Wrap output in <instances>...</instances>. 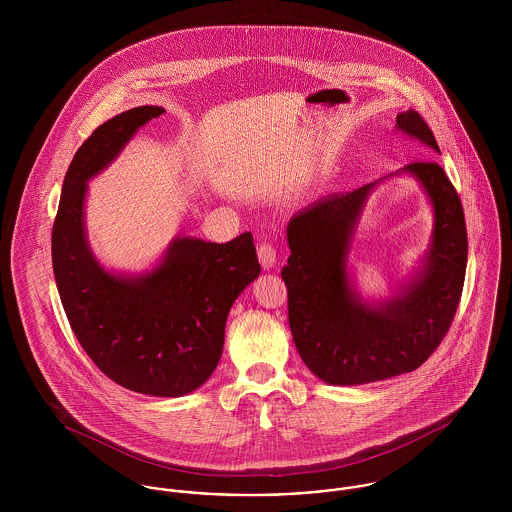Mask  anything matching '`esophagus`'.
<instances>
[{
  "mask_svg": "<svg viewBox=\"0 0 512 512\" xmlns=\"http://www.w3.org/2000/svg\"><path fill=\"white\" fill-rule=\"evenodd\" d=\"M258 258H260V264H262L266 270L274 268V264H276V260H278V250H276V246H274L272 242H262V244L258 246Z\"/></svg>",
  "mask_w": 512,
  "mask_h": 512,
  "instance_id": "34e87169",
  "label": "esophagus"
}]
</instances>
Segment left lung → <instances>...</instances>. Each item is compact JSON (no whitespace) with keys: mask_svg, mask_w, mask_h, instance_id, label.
Returning a JSON list of instances; mask_svg holds the SVG:
<instances>
[{"mask_svg":"<svg viewBox=\"0 0 512 512\" xmlns=\"http://www.w3.org/2000/svg\"><path fill=\"white\" fill-rule=\"evenodd\" d=\"M402 132L439 151L416 110L396 116ZM420 179L436 211L434 244L424 274L380 307L351 292L347 250L374 183L337 193L297 213L288 226V286L293 343L307 368L329 384L353 386L424 365L447 335L465 282L467 228L459 195L434 159L404 167Z\"/></svg>","mask_w":512,"mask_h":512,"instance_id":"left-lung-1","label":"left lung"}]
</instances>
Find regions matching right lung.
Segmentation results:
<instances>
[{"label":"right lung","mask_w":512,"mask_h":512,"mask_svg":"<svg viewBox=\"0 0 512 512\" xmlns=\"http://www.w3.org/2000/svg\"><path fill=\"white\" fill-rule=\"evenodd\" d=\"M163 112L159 106L126 110L78 147L65 175L51 254L67 319L92 363L128 390L183 396L219 365L230 305L260 274L252 234L226 244L179 238L155 272L126 280L96 264L82 226L84 183Z\"/></svg>","instance_id":"1"}]
</instances>
